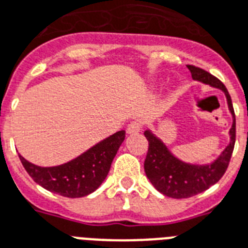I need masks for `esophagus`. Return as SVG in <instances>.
I'll return each instance as SVG.
<instances>
[{
	"label": "esophagus",
	"instance_id": "1",
	"mask_svg": "<svg viewBox=\"0 0 248 248\" xmlns=\"http://www.w3.org/2000/svg\"><path fill=\"white\" fill-rule=\"evenodd\" d=\"M140 130H141V122H140V121H132V122L128 124L127 128H126L127 134H132V135L140 132Z\"/></svg>",
	"mask_w": 248,
	"mask_h": 248
}]
</instances>
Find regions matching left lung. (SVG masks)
Returning <instances> with one entry per match:
<instances>
[{
	"label": "left lung",
	"instance_id": "8db88e82",
	"mask_svg": "<svg viewBox=\"0 0 248 248\" xmlns=\"http://www.w3.org/2000/svg\"><path fill=\"white\" fill-rule=\"evenodd\" d=\"M191 71L192 78L213 88L220 89L225 94L228 108L233 117L232 127L229 130L231 141L222 154L209 164H191L174 156L167 148V145L156 138L150 130L144 132L148 139L149 149L144 162V170L146 177L160 194L173 199H186L195 196L209 187L215 185L228 168L229 160L232 156L235 142V116L232 99L228 90L219 78L209 74L202 68L187 65Z\"/></svg>",
	"mask_w": 248,
	"mask_h": 248
}]
</instances>
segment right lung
Listing matches in <instances>:
<instances>
[{
	"label": "right lung",
	"instance_id": "obj_1",
	"mask_svg": "<svg viewBox=\"0 0 248 248\" xmlns=\"http://www.w3.org/2000/svg\"><path fill=\"white\" fill-rule=\"evenodd\" d=\"M124 135V130L118 131L61 166L39 167L21 155L19 158L29 176L43 188L71 199L82 197L94 192L106 180Z\"/></svg>",
	"mask_w": 248,
	"mask_h": 248
}]
</instances>
